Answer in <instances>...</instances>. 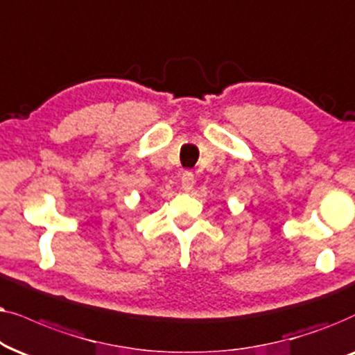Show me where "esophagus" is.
<instances>
[{"label": "esophagus", "instance_id": "34e87169", "mask_svg": "<svg viewBox=\"0 0 355 355\" xmlns=\"http://www.w3.org/2000/svg\"><path fill=\"white\" fill-rule=\"evenodd\" d=\"M193 187H195V177H193L191 172H183L182 173V188L185 191H191Z\"/></svg>", "mask_w": 355, "mask_h": 355}]
</instances>
